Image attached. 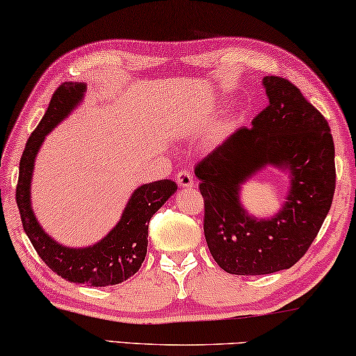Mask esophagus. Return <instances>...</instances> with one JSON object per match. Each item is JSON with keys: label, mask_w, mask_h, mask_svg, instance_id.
I'll use <instances>...</instances> for the list:
<instances>
[{"label": "esophagus", "mask_w": 356, "mask_h": 356, "mask_svg": "<svg viewBox=\"0 0 356 356\" xmlns=\"http://www.w3.org/2000/svg\"><path fill=\"white\" fill-rule=\"evenodd\" d=\"M177 183L181 188H191L194 184V178H192V173L189 170H179L177 173Z\"/></svg>", "instance_id": "34e87169"}]
</instances>
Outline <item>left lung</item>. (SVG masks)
Here are the masks:
<instances>
[{"label":"left lung","mask_w":356,"mask_h":356,"mask_svg":"<svg viewBox=\"0 0 356 356\" xmlns=\"http://www.w3.org/2000/svg\"><path fill=\"white\" fill-rule=\"evenodd\" d=\"M270 104L195 167L205 202L203 232L224 271L270 275L292 268L316 240L333 203L334 143L325 116L287 79H264ZM266 163L289 168L291 188L273 220L248 217L239 184Z\"/></svg>","instance_id":"obj_1"}]
</instances>
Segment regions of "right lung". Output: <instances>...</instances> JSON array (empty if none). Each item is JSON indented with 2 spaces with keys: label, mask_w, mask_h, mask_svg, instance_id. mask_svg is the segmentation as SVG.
<instances>
[{
  "label": "right lung",
  "mask_w": 356,
  "mask_h": 356,
  "mask_svg": "<svg viewBox=\"0 0 356 356\" xmlns=\"http://www.w3.org/2000/svg\"><path fill=\"white\" fill-rule=\"evenodd\" d=\"M85 83L64 81L55 90L49 108L28 138L19 167L15 202L19 207L23 230L44 264L69 282L106 287L126 281L142 266L148 248V224L153 214L177 191L172 179H161L140 186L127 202L120 222L95 246L71 249L61 246L40 229L30 202V183L34 159L44 138L71 110L81 102Z\"/></svg>",
  "instance_id": "right-lung-1"
}]
</instances>
